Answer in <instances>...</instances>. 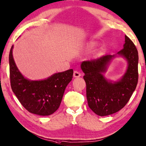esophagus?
<instances>
[{
    "label": "esophagus",
    "instance_id": "esophagus-1",
    "mask_svg": "<svg viewBox=\"0 0 146 146\" xmlns=\"http://www.w3.org/2000/svg\"><path fill=\"white\" fill-rule=\"evenodd\" d=\"M80 75H81V74H80V72H78V71H74V73H73V77H75V78L79 77H80Z\"/></svg>",
    "mask_w": 146,
    "mask_h": 146
}]
</instances>
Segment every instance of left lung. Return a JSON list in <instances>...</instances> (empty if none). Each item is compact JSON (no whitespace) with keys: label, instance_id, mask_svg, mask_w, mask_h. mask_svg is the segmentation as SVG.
Returning <instances> with one entry per match:
<instances>
[{"label":"left lung","instance_id":"obj_1","mask_svg":"<svg viewBox=\"0 0 146 146\" xmlns=\"http://www.w3.org/2000/svg\"><path fill=\"white\" fill-rule=\"evenodd\" d=\"M117 55L127 62L126 73L116 82L104 76L111 61ZM138 53L135 44L125 36L123 49L116 54H105L83 61L80 68L84 73L86 98L90 109L100 116L110 115L123 108L130 99L138 83Z\"/></svg>","mask_w":146,"mask_h":146}]
</instances>
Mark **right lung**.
<instances>
[{"label": "right lung", "instance_id": "add662e5", "mask_svg": "<svg viewBox=\"0 0 146 146\" xmlns=\"http://www.w3.org/2000/svg\"><path fill=\"white\" fill-rule=\"evenodd\" d=\"M11 47L9 54L11 87L19 102L31 113L49 115L60 105L66 88L72 80L73 70L53 74L43 80H31L18 69L13 57Z\"/></svg>", "mask_w": 146, "mask_h": 146}]
</instances>
